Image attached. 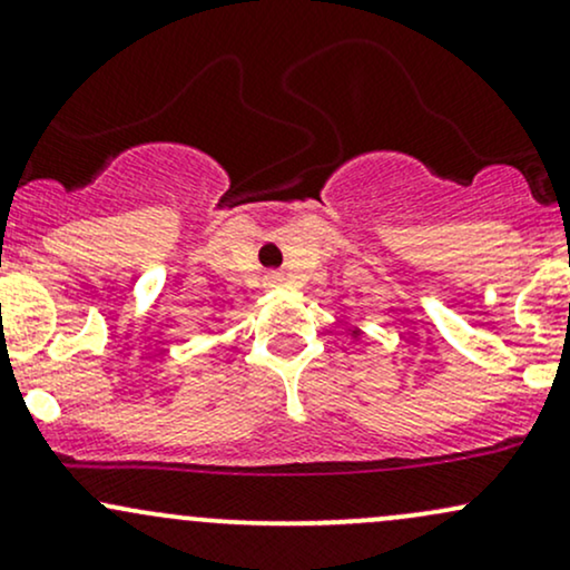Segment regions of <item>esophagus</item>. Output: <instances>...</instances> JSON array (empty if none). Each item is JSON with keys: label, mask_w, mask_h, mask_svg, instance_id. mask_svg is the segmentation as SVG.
<instances>
[{"label": "esophagus", "mask_w": 570, "mask_h": 570, "mask_svg": "<svg viewBox=\"0 0 570 570\" xmlns=\"http://www.w3.org/2000/svg\"><path fill=\"white\" fill-rule=\"evenodd\" d=\"M273 281H278V276H273Z\"/></svg>", "instance_id": "1"}]
</instances>
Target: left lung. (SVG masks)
<instances>
[{
	"instance_id": "left-lung-1",
	"label": "left lung",
	"mask_w": 570,
	"mask_h": 570,
	"mask_svg": "<svg viewBox=\"0 0 570 570\" xmlns=\"http://www.w3.org/2000/svg\"><path fill=\"white\" fill-rule=\"evenodd\" d=\"M353 335H358V332H353Z\"/></svg>"
}]
</instances>
